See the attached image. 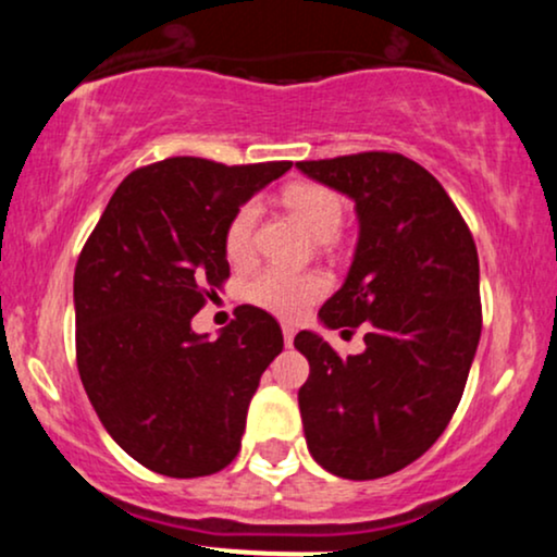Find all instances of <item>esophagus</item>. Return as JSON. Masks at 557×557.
<instances>
[{"label": "esophagus", "mask_w": 557, "mask_h": 557, "mask_svg": "<svg viewBox=\"0 0 557 557\" xmlns=\"http://www.w3.org/2000/svg\"><path fill=\"white\" fill-rule=\"evenodd\" d=\"M283 337H285V345L290 348L293 345V337H296V327L293 324H283Z\"/></svg>", "instance_id": "esophagus-1"}]
</instances>
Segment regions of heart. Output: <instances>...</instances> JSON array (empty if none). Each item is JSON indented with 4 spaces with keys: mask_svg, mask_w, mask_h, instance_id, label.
I'll use <instances>...</instances> for the list:
<instances>
[{
    "mask_svg": "<svg viewBox=\"0 0 557 557\" xmlns=\"http://www.w3.org/2000/svg\"><path fill=\"white\" fill-rule=\"evenodd\" d=\"M285 203L319 240L335 238L343 225V201L335 190L319 183H293L285 188ZM257 203H243L230 216L225 227V253L230 261L243 264L253 253V227ZM327 290V280L317 272H296L285 267H267L248 283V300L272 314L296 319Z\"/></svg>",
    "mask_w": 557,
    "mask_h": 557,
    "instance_id": "b5f03b06",
    "label": "heart"
}]
</instances>
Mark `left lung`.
I'll return each mask as SVG.
<instances>
[{"label": "left lung", "instance_id": "left-lung-1", "mask_svg": "<svg viewBox=\"0 0 557 557\" xmlns=\"http://www.w3.org/2000/svg\"><path fill=\"white\" fill-rule=\"evenodd\" d=\"M296 168L348 196L359 216L348 277L319 322L367 327V348L348 359L317 332L296 335L311 367L298 389L306 445L335 476L395 474L437 443L461 403L482 335L474 238L437 177L403 154Z\"/></svg>", "mask_w": 557, "mask_h": 557}]
</instances>
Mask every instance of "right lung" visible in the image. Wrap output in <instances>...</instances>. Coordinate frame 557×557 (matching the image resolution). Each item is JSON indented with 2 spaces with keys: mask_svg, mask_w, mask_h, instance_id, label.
Returning <instances> with one entry per match:
<instances>
[{
  "mask_svg": "<svg viewBox=\"0 0 557 557\" xmlns=\"http://www.w3.org/2000/svg\"><path fill=\"white\" fill-rule=\"evenodd\" d=\"M290 162L172 157L117 185L73 280L75 356L96 417L131 458L175 479L238 456L248 403L283 330L238 306L216 341L190 319L230 277L225 227Z\"/></svg>",
  "mask_w": 557,
  "mask_h": 557,
  "instance_id": "1",
  "label": "right lung"
}]
</instances>
